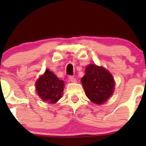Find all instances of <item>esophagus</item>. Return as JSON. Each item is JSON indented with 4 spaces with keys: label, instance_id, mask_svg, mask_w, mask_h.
<instances>
[{
    "label": "esophagus",
    "instance_id": "obj_1",
    "mask_svg": "<svg viewBox=\"0 0 146 146\" xmlns=\"http://www.w3.org/2000/svg\"><path fill=\"white\" fill-rule=\"evenodd\" d=\"M69 80H70L71 82H75L76 81H77V80H76L75 77H73V76H69Z\"/></svg>",
    "mask_w": 146,
    "mask_h": 146
}]
</instances>
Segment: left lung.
Segmentation results:
<instances>
[{"instance_id":"obj_1","label":"left lung","mask_w":146,"mask_h":146,"mask_svg":"<svg viewBox=\"0 0 146 146\" xmlns=\"http://www.w3.org/2000/svg\"><path fill=\"white\" fill-rule=\"evenodd\" d=\"M86 96L95 104H101L108 100L114 90L112 74L103 67L90 64L81 80Z\"/></svg>"}]
</instances>
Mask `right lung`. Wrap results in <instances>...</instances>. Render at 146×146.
Listing matches in <instances>:
<instances>
[{"instance_id": "add662e5", "label": "right lung", "mask_w": 146, "mask_h": 146, "mask_svg": "<svg viewBox=\"0 0 146 146\" xmlns=\"http://www.w3.org/2000/svg\"><path fill=\"white\" fill-rule=\"evenodd\" d=\"M64 86V81L59 80L48 69L36 82V88L40 98L43 101L52 104L57 102L60 99Z\"/></svg>"}]
</instances>
